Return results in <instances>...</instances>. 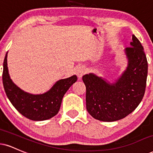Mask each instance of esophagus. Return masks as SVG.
<instances>
[{"label": "esophagus", "mask_w": 153, "mask_h": 153, "mask_svg": "<svg viewBox=\"0 0 153 153\" xmlns=\"http://www.w3.org/2000/svg\"><path fill=\"white\" fill-rule=\"evenodd\" d=\"M76 73L79 78H82V75L85 73V68L83 66H80V67H78L76 69Z\"/></svg>", "instance_id": "1"}]
</instances>
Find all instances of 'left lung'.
Returning <instances> with one entry per match:
<instances>
[{"label": "left lung", "instance_id": "8db88e82", "mask_svg": "<svg viewBox=\"0 0 153 153\" xmlns=\"http://www.w3.org/2000/svg\"><path fill=\"white\" fill-rule=\"evenodd\" d=\"M130 46L125 50L128 67L114 83L93 73L82 76L86 87V108L95 119L104 122L121 120L139 105L144 96L148 61L143 47L132 35Z\"/></svg>", "mask_w": 153, "mask_h": 153}]
</instances>
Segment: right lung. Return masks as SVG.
Instances as JSON below:
<instances>
[{
    "instance_id": "right-lung-1",
    "label": "right lung",
    "mask_w": 153,
    "mask_h": 153,
    "mask_svg": "<svg viewBox=\"0 0 153 153\" xmlns=\"http://www.w3.org/2000/svg\"><path fill=\"white\" fill-rule=\"evenodd\" d=\"M7 54L8 53L3 62V84L7 97L15 108L24 117L35 121L45 120L57 115L64 95L77 81L76 75L59 80L43 94H30L18 88L10 79L7 66Z\"/></svg>"
}]
</instances>
